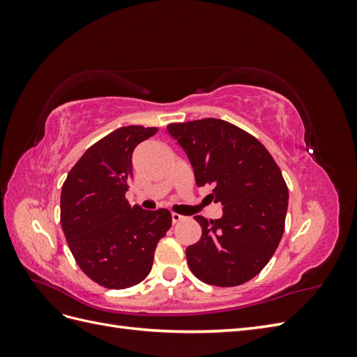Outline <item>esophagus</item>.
<instances>
[{
	"mask_svg": "<svg viewBox=\"0 0 357 357\" xmlns=\"http://www.w3.org/2000/svg\"><path fill=\"white\" fill-rule=\"evenodd\" d=\"M171 219H172V223H178V222H181L183 219H185V218H183V215L181 214H177V213H172L171 214Z\"/></svg>",
	"mask_w": 357,
	"mask_h": 357,
	"instance_id": "1",
	"label": "esophagus"
}]
</instances>
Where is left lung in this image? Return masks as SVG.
Returning <instances> with one entry per match:
<instances>
[{
	"instance_id": "1",
	"label": "left lung",
	"mask_w": 357,
	"mask_h": 357,
	"mask_svg": "<svg viewBox=\"0 0 357 357\" xmlns=\"http://www.w3.org/2000/svg\"><path fill=\"white\" fill-rule=\"evenodd\" d=\"M185 150L198 186L213 185L220 219L197 215L201 240L186 248L188 265L201 282L232 287L262 271L284 232L289 190L262 143L220 119L169 123Z\"/></svg>"
}]
</instances>
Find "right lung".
Instances as JSON below:
<instances>
[{"instance_id": "right-lung-1", "label": "right lung", "mask_w": 357, "mask_h": 357, "mask_svg": "<svg viewBox=\"0 0 357 357\" xmlns=\"http://www.w3.org/2000/svg\"><path fill=\"white\" fill-rule=\"evenodd\" d=\"M156 132L137 125L116 129L86 150L62 185L61 225L70 250L82 271L107 289L143 282L171 228L168 210L131 207L125 198L134 150Z\"/></svg>"}]
</instances>
